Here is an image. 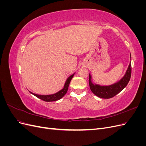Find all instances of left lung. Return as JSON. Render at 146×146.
I'll list each match as a JSON object with an SVG mask.
<instances>
[{"instance_id": "obj_1", "label": "left lung", "mask_w": 146, "mask_h": 146, "mask_svg": "<svg viewBox=\"0 0 146 146\" xmlns=\"http://www.w3.org/2000/svg\"><path fill=\"white\" fill-rule=\"evenodd\" d=\"M131 58V54H130ZM131 62L127 68L125 74L120 80L109 86H100L94 84L91 81V76L89 74V85L92 93L102 99H110L119 93L129 82L131 77Z\"/></svg>"}]
</instances>
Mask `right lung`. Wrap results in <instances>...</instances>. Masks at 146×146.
Listing matches in <instances>:
<instances>
[{
	"label": "right lung",
	"instance_id": "right-lung-1",
	"mask_svg": "<svg viewBox=\"0 0 146 146\" xmlns=\"http://www.w3.org/2000/svg\"><path fill=\"white\" fill-rule=\"evenodd\" d=\"M74 74H73L72 75L70 76L67 78V80H66V81L65 82V84H64L63 89L61 90L58 92H56V93H55V94H50V95H39V94H34V93H33V92H30H30L31 94L34 95L35 96H36V98L40 99L45 102H53V101H56V100H60V99L62 98L66 94V92H67L70 82V80H71L72 77H74Z\"/></svg>",
	"mask_w": 146,
	"mask_h": 146
}]
</instances>
